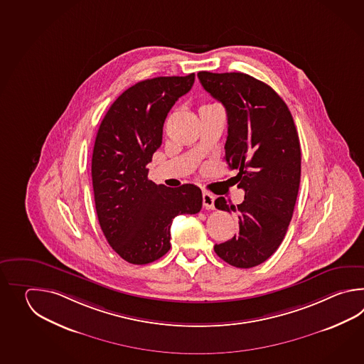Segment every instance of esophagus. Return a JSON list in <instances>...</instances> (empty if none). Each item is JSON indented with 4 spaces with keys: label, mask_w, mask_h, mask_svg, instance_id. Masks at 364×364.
<instances>
[{
    "label": "esophagus",
    "mask_w": 364,
    "mask_h": 364,
    "mask_svg": "<svg viewBox=\"0 0 364 364\" xmlns=\"http://www.w3.org/2000/svg\"><path fill=\"white\" fill-rule=\"evenodd\" d=\"M203 204L207 209L215 208V196L208 191H203Z\"/></svg>",
    "instance_id": "34e87169"
}]
</instances>
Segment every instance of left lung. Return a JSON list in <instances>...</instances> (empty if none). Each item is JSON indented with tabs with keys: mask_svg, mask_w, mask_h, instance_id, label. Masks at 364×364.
Returning <instances> with one entry per match:
<instances>
[{
	"mask_svg": "<svg viewBox=\"0 0 364 364\" xmlns=\"http://www.w3.org/2000/svg\"><path fill=\"white\" fill-rule=\"evenodd\" d=\"M201 85L228 114L225 160L245 200L237 207L220 196L215 207L237 212L240 230L215 245L237 268L264 263L279 247L294 212L301 182V144L285 101L262 80L243 73L200 71Z\"/></svg>",
	"mask_w": 364,
	"mask_h": 364,
	"instance_id": "obj_1",
	"label": "left lung"
}]
</instances>
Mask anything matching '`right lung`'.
Here are the masks:
<instances>
[{
    "label": "right lung",
    "mask_w": 364,
    "mask_h": 364,
    "mask_svg": "<svg viewBox=\"0 0 364 364\" xmlns=\"http://www.w3.org/2000/svg\"><path fill=\"white\" fill-rule=\"evenodd\" d=\"M193 80V73L141 80L119 95L101 121L91 166L96 213L109 245L129 263L165 255L173 218L201 209L198 186L156 185L147 168L163 143L165 118Z\"/></svg>",
    "instance_id": "right-lung-1"
}]
</instances>
